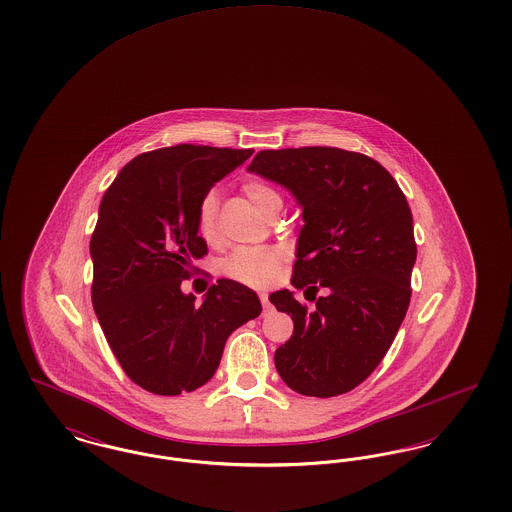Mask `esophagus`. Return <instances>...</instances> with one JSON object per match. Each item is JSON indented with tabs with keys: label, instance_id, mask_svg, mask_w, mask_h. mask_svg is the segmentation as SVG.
Segmentation results:
<instances>
[{
	"label": "esophagus",
	"instance_id": "esophagus-1",
	"mask_svg": "<svg viewBox=\"0 0 512 512\" xmlns=\"http://www.w3.org/2000/svg\"><path fill=\"white\" fill-rule=\"evenodd\" d=\"M259 299H261V303H263V309H265V313H267V311H270V303H268L267 293H259Z\"/></svg>",
	"mask_w": 512,
	"mask_h": 512
}]
</instances>
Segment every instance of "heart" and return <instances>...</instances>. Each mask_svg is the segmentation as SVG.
<instances>
[{
	"label": "heart",
	"instance_id": "b5f03b06",
	"mask_svg": "<svg viewBox=\"0 0 512 512\" xmlns=\"http://www.w3.org/2000/svg\"><path fill=\"white\" fill-rule=\"evenodd\" d=\"M245 194L265 217L276 209H282L284 203L282 195L265 182H247ZM219 203V192L209 190L197 209V230L207 242H215L219 238ZM280 259V253L272 247H240L224 259L222 270L247 286H263L280 267Z\"/></svg>",
	"mask_w": 512,
	"mask_h": 512
}]
</instances>
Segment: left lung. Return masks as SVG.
Here are the masks:
<instances>
[{
    "instance_id": "obj_1",
    "label": "left lung",
    "mask_w": 512,
    "mask_h": 512,
    "mask_svg": "<svg viewBox=\"0 0 512 512\" xmlns=\"http://www.w3.org/2000/svg\"><path fill=\"white\" fill-rule=\"evenodd\" d=\"M247 171L284 186L301 207L292 284L317 301L309 311L290 290L270 293L293 320L276 370L301 395L347 393L380 365L409 309V203L378 161L338 147L265 149ZM320 287L327 293L317 300Z\"/></svg>"
}]
</instances>
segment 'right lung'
I'll list each match as a JSON object with an SVG mask.
<instances>
[{"instance_id":"right-lung-1","label":"right lung","mask_w":512,"mask_h":512,"mask_svg":"<svg viewBox=\"0 0 512 512\" xmlns=\"http://www.w3.org/2000/svg\"><path fill=\"white\" fill-rule=\"evenodd\" d=\"M253 149L161 147L122 167L99 205L92 234V303L126 376L155 395L207 384L228 336L261 315L257 293L220 278L205 293L182 292L195 259L207 253L197 209Z\"/></svg>"}]
</instances>
